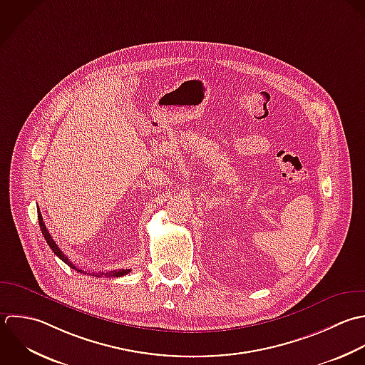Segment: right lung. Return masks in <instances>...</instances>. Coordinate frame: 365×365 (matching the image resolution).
I'll list each match as a JSON object with an SVG mask.
<instances>
[{
  "label": "right lung",
  "instance_id": "1",
  "mask_svg": "<svg viewBox=\"0 0 365 365\" xmlns=\"http://www.w3.org/2000/svg\"><path fill=\"white\" fill-rule=\"evenodd\" d=\"M38 210V223H39V227H41V232H42V236L45 237V240H46V243H48V246L51 247V250L63 262V263H66L71 269H73V270H76V272H79V273H85V274H91V273H86V272H82L81 269H78L73 263H71L69 262V259L61 252V249L55 245V242H53V239L51 237V235H49V232H48V229H46V226H45V223H43V220H42V216H41V212H39V207L36 209ZM128 273H130V269H126V270H113V272H108V273H93L95 276H105V277H122V276H125V274H128Z\"/></svg>",
  "mask_w": 365,
  "mask_h": 365
}]
</instances>
